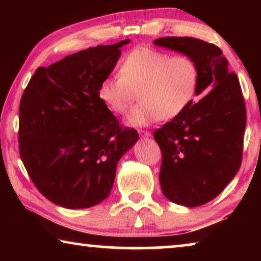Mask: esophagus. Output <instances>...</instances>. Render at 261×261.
Instances as JSON below:
<instances>
[{"label":"esophagus","mask_w":261,"mask_h":261,"mask_svg":"<svg viewBox=\"0 0 261 261\" xmlns=\"http://www.w3.org/2000/svg\"><path fill=\"white\" fill-rule=\"evenodd\" d=\"M139 134H140L141 136H143V137H149V136L152 135L151 132H149V131H144V130H140V131H139Z\"/></svg>","instance_id":"34e87169"}]
</instances>
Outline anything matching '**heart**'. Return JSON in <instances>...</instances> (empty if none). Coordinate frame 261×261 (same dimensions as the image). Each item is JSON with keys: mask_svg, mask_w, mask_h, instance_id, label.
Returning a JSON list of instances; mask_svg holds the SVG:
<instances>
[{"mask_svg": "<svg viewBox=\"0 0 261 261\" xmlns=\"http://www.w3.org/2000/svg\"><path fill=\"white\" fill-rule=\"evenodd\" d=\"M199 68L191 57L174 55L147 46L136 47L123 60L120 76L108 77L99 98L115 114H124L137 98L127 121L134 125L170 121L182 115L196 98Z\"/></svg>", "mask_w": 261, "mask_h": 261, "instance_id": "obj_1", "label": "heart"}]
</instances>
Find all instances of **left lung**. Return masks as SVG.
I'll list each match as a JSON object with an SVG mask.
<instances>
[{
  "label": "left lung",
  "instance_id": "8db88e82",
  "mask_svg": "<svg viewBox=\"0 0 261 261\" xmlns=\"http://www.w3.org/2000/svg\"><path fill=\"white\" fill-rule=\"evenodd\" d=\"M154 45L196 62L197 94L207 93L154 132L161 149V190L175 204L197 207L213 200L242 163L246 109L240 81L213 43L190 37L159 38Z\"/></svg>",
  "mask_w": 261,
  "mask_h": 261
}]
</instances>
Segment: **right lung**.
I'll return each mask as SVG.
<instances>
[{"instance_id": "obj_1", "label": "right lung", "mask_w": 261, "mask_h": 261, "mask_svg": "<svg viewBox=\"0 0 261 261\" xmlns=\"http://www.w3.org/2000/svg\"><path fill=\"white\" fill-rule=\"evenodd\" d=\"M130 40L96 46L39 67L19 105V154L43 197L65 208H88L112 191L117 162L138 140L99 98Z\"/></svg>"}]
</instances>
